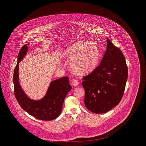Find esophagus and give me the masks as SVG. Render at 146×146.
<instances>
[{
	"instance_id": "obj_1",
	"label": "esophagus",
	"mask_w": 146,
	"mask_h": 146,
	"mask_svg": "<svg viewBox=\"0 0 146 146\" xmlns=\"http://www.w3.org/2000/svg\"><path fill=\"white\" fill-rule=\"evenodd\" d=\"M72 85H73V86H78V85H79V82L78 81V80H74L72 82Z\"/></svg>"
}]
</instances>
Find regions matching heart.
Segmentation results:
<instances>
[{"label":"heart","mask_w":146,"mask_h":146,"mask_svg":"<svg viewBox=\"0 0 146 146\" xmlns=\"http://www.w3.org/2000/svg\"><path fill=\"white\" fill-rule=\"evenodd\" d=\"M63 56L70 60V66L72 71L85 74L96 67L100 58V50L93 42L79 40L65 50Z\"/></svg>","instance_id":"b5f03b06"}]
</instances>
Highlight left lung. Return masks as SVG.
Listing matches in <instances>:
<instances>
[{"instance_id": "obj_1", "label": "left lung", "mask_w": 146, "mask_h": 146, "mask_svg": "<svg viewBox=\"0 0 146 146\" xmlns=\"http://www.w3.org/2000/svg\"><path fill=\"white\" fill-rule=\"evenodd\" d=\"M127 75L123 53L107 38V49L100 64L83 78L86 108L103 113L117 106L123 98Z\"/></svg>"}]
</instances>
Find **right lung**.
Segmentation results:
<instances>
[{
	"instance_id": "1",
	"label": "right lung",
	"mask_w": 146,
	"mask_h": 146,
	"mask_svg": "<svg viewBox=\"0 0 146 146\" xmlns=\"http://www.w3.org/2000/svg\"><path fill=\"white\" fill-rule=\"evenodd\" d=\"M27 45H24L18 55L17 65L14 70L13 81L15 97L22 108L38 120L50 121L58 117L62 110L64 100L71 89L67 76L53 80L50 84L45 96L39 101L29 98L21 89L19 78V63L27 52Z\"/></svg>"
}]
</instances>
